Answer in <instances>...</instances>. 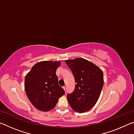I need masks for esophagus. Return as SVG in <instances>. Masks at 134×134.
Instances as JSON below:
<instances>
[{
  "label": "esophagus",
  "mask_w": 134,
  "mask_h": 134,
  "mask_svg": "<svg viewBox=\"0 0 134 134\" xmlns=\"http://www.w3.org/2000/svg\"><path fill=\"white\" fill-rule=\"evenodd\" d=\"M63 89H64V90H65V86H63Z\"/></svg>",
  "instance_id": "1"
}]
</instances>
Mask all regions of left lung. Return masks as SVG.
Returning a JSON list of instances; mask_svg holds the SVG:
<instances>
[{"label":"left lung","instance_id":"left-lung-1","mask_svg":"<svg viewBox=\"0 0 134 134\" xmlns=\"http://www.w3.org/2000/svg\"><path fill=\"white\" fill-rule=\"evenodd\" d=\"M73 74L75 89L67 95L72 110L84 113L93 107L99 98L103 88V73L99 67L83 58L65 60Z\"/></svg>","mask_w":134,"mask_h":134}]
</instances>
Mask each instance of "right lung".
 I'll use <instances>...</instances> for the list:
<instances>
[{"label":"right lung","mask_w":134,"mask_h":134,"mask_svg":"<svg viewBox=\"0 0 134 134\" xmlns=\"http://www.w3.org/2000/svg\"><path fill=\"white\" fill-rule=\"evenodd\" d=\"M61 62L43 61L32 67L25 78V90L29 101L38 110L53 109L58 100L65 93L58 85L56 70Z\"/></svg>","instance_id":"1"}]
</instances>
